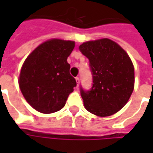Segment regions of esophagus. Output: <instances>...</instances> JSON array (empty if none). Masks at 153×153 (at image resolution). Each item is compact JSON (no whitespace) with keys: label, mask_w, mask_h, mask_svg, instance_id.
<instances>
[{"label":"esophagus","mask_w":153,"mask_h":153,"mask_svg":"<svg viewBox=\"0 0 153 153\" xmlns=\"http://www.w3.org/2000/svg\"><path fill=\"white\" fill-rule=\"evenodd\" d=\"M75 80H76L77 85H79V77H76V78H75Z\"/></svg>","instance_id":"1"}]
</instances>
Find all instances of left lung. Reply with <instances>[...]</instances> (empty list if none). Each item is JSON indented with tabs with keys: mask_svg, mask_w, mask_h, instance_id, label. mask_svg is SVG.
I'll return each mask as SVG.
<instances>
[{
	"mask_svg": "<svg viewBox=\"0 0 153 153\" xmlns=\"http://www.w3.org/2000/svg\"><path fill=\"white\" fill-rule=\"evenodd\" d=\"M89 60L93 86L88 91L80 88L87 111L105 117L124 107L134 87V69L128 55L108 38L88 41L79 46Z\"/></svg>",
	"mask_w": 153,
	"mask_h": 153,
	"instance_id": "1",
	"label": "left lung"
}]
</instances>
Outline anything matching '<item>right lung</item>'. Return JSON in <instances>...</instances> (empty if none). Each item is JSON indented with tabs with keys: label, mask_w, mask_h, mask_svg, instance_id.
Listing matches in <instances>:
<instances>
[{
	"label": "right lung",
	"mask_w": 153,
	"mask_h": 153,
	"mask_svg": "<svg viewBox=\"0 0 153 153\" xmlns=\"http://www.w3.org/2000/svg\"><path fill=\"white\" fill-rule=\"evenodd\" d=\"M74 46L73 41L51 39L33 51L23 64L19 77V88L36 111L50 114L65 105L76 86L67 62Z\"/></svg>",
	"instance_id": "right-lung-1"
}]
</instances>
